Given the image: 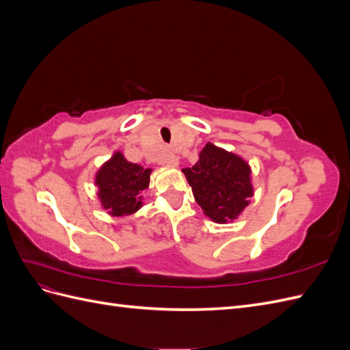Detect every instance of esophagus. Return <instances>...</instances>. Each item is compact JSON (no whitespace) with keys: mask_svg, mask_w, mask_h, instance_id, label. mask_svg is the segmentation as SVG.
I'll return each instance as SVG.
<instances>
[{"mask_svg":"<svg viewBox=\"0 0 350 350\" xmlns=\"http://www.w3.org/2000/svg\"><path fill=\"white\" fill-rule=\"evenodd\" d=\"M163 163H166L167 166H178L179 157L175 153H172V152H167L165 154V157H163Z\"/></svg>","mask_w":350,"mask_h":350,"instance_id":"1","label":"esophagus"}]
</instances>
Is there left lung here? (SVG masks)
<instances>
[{
	"label": "left lung",
	"mask_w": 350,
	"mask_h": 350,
	"mask_svg": "<svg viewBox=\"0 0 350 350\" xmlns=\"http://www.w3.org/2000/svg\"><path fill=\"white\" fill-rule=\"evenodd\" d=\"M183 172L198 206L217 224L234 220L248 206L251 171L241 157L207 143L198 162Z\"/></svg>",
	"instance_id": "1"
}]
</instances>
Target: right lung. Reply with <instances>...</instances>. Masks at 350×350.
I'll return each mask as SVG.
<instances>
[{
	"label": "right lung",
	"instance_id": "add662e5",
	"mask_svg": "<svg viewBox=\"0 0 350 350\" xmlns=\"http://www.w3.org/2000/svg\"><path fill=\"white\" fill-rule=\"evenodd\" d=\"M150 169H144L115 153L96 175L99 198L113 216L131 215L142 206L140 193L149 187Z\"/></svg>",
	"mask_w": 350,
	"mask_h": 350
}]
</instances>
